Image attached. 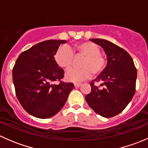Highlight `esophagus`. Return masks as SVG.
I'll return each instance as SVG.
<instances>
[{"label":"esophagus","mask_w":148,"mask_h":148,"mask_svg":"<svg viewBox=\"0 0 148 148\" xmlns=\"http://www.w3.org/2000/svg\"><path fill=\"white\" fill-rule=\"evenodd\" d=\"M81 85H82V84H80V83H75V84H74V86H75V87H79Z\"/></svg>","instance_id":"34e87169"}]
</instances>
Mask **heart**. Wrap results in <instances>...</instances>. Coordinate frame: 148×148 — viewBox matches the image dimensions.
Here are the masks:
<instances>
[{
    "instance_id": "b5f03b06",
    "label": "heart",
    "mask_w": 148,
    "mask_h": 148,
    "mask_svg": "<svg viewBox=\"0 0 148 148\" xmlns=\"http://www.w3.org/2000/svg\"><path fill=\"white\" fill-rule=\"evenodd\" d=\"M83 56L80 62L81 68H72L66 73V79L79 82L91 78L92 74L99 75L104 71L107 64L106 58L100 53V48L92 42L77 43L73 46H62L56 51L54 61L63 69H68L74 64V56Z\"/></svg>"
}]
</instances>
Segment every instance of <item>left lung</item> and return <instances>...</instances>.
I'll use <instances>...</instances> for the list:
<instances>
[{"mask_svg": "<svg viewBox=\"0 0 148 148\" xmlns=\"http://www.w3.org/2000/svg\"><path fill=\"white\" fill-rule=\"evenodd\" d=\"M90 40L104 49L107 64L97 78L90 82L92 91L85 99L95 112L110 118L123 111L133 97L137 69L132 57L125 49L102 38ZM99 82L100 86L95 84Z\"/></svg>", "mask_w": 148, "mask_h": 148, "instance_id": "1", "label": "left lung"}]
</instances>
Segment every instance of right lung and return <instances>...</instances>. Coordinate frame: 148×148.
I'll list each match as a JSON object with an SVG mask.
<instances>
[{
	"mask_svg": "<svg viewBox=\"0 0 148 148\" xmlns=\"http://www.w3.org/2000/svg\"><path fill=\"white\" fill-rule=\"evenodd\" d=\"M64 40H48L22 52L13 68L16 95L28 114L47 119L57 114L64 106L71 82L62 79L64 71L54 61V53ZM58 81L59 85L53 82Z\"/></svg>",
	"mask_w": 148,
	"mask_h": 148,
	"instance_id": "1",
	"label": "right lung"
}]
</instances>
